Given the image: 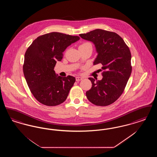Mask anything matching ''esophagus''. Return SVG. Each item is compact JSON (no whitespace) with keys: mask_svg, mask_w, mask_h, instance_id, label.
Here are the masks:
<instances>
[{"mask_svg":"<svg viewBox=\"0 0 157 157\" xmlns=\"http://www.w3.org/2000/svg\"><path fill=\"white\" fill-rule=\"evenodd\" d=\"M82 78L81 77H76V81H82Z\"/></svg>","mask_w":157,"mask_h":157,"instance_id":"obj_1","label":"esophagus"}]
</instances>
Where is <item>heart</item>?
<instances>
[{
  "label": "heart",
  "mask_w": 157,
  "mask_h": 157,
  "mask_svg": "<svg viewBox=\"0 0 157 157\" xmlns=\"http://www.w3.org/2000/svg\"><path fill=\"white\" fill-rule=\"evenodd\" d=\"M86 46H92V45L90 42H83L82 44L79 46V48H82V47H86Z\"/></svg>",
  "instance_id": "b5f03b06"
}]
</instances>
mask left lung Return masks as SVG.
Returning a JSON list of instances; mask_svg holds the SVG:
<instances>
[{
  "instance_id": "left-lung-1",
  "label": "left lung",
  "mask_w": 157,
  "mask_h": 157,
  "mask_svg": "<svg viewBox=\"0 0 157 157\" xmlns=\"http://www.w3.org/2000/svg\"><path fill=\"white\" fill-rule=\"evenodd\" d=\"M92 42L98 53L94 65H102V80L90 78L92 87L86 95L91 103L105 106L112 104L122 94L132 72L131 53L124 39L113 32L95 29L80 34Z\"/></svg>"
}]
</instances>
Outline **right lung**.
<instances>
[{
  "mask_svg": "<svg viewBox=\"0 0 157 157\" xmlns=\"http://www.w3.org/2000/svg\"><path fill=\"white\" fill-rule=\"evenodd\" d=\"M80 37L51 32L35 39L27 49L23 71L30 92L40 103L49 106L63 103L75 82V77L56 76L54 67L68 46Z\"/></svg>",
  "mask_w": 157,
  "mask_h": 157,
  "instance_id": "right-lung-1",
  "label": "right lung"
}]
</instances>
